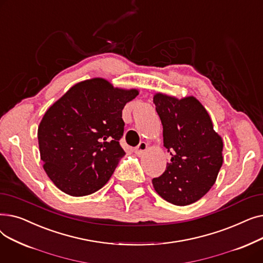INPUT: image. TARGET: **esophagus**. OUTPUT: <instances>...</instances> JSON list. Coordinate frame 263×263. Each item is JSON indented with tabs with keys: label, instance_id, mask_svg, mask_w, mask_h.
Returning <instances> with one entry per match:
<instances>
[{
	"label": "esophagus",
	"instance_id": "obj_1",
	"mask_svg": "<svg viewBox=\"0 0 263 263\" xmlns=\"http://www.w3.org/2000/svg\"><path fill=\"white\" fill-rule=\"evenodd\" d=\"M147 149H148V144L145 143V142H142V143H140L139 146L135 148V154L141 156V155H143L145 153Z\"/></svg>",
	"mask_w": 263,
	"mask_h": 263
}]
</instances>
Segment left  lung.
Returning <instances> with one entry per match:
<instances>
[{
	"instance_id": "1",
	"label": "left lung",
	"mask_w": 263,
	"mask_h": 263,
	"mask_svg": "<svg viewBox=\"0 0 263 263\" xmlns=\"http://www.w3.org/2000/svg\"><path fill=\"white\" fill-rule=\"evenodd\" d=\"M154 103L163 124L164 146L172 159L163 175L153 179V185L173 204L194 203L216 181L223 164V139L194 96L179 99L157 92Z\"/></svg>"
}]
</instances>
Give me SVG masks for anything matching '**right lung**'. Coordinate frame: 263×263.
<instances>
[{
  "label": "right lung",
  "mask_w": 263,
  "mask_h": 263,
  "mask_svg": "<svg viewBox=\"0 0 263 263\" xmlns=\"http://www.w3.org/2000/svg\"><path fill=\"white\" fill-rule=\"evenodd\" d=\"M139 93L92 78L77 83L47 109L37 137L44 170L55 186L80 197L105 185L126 154L119 145L122 109Z\"/></svg>",
  "instance_id": "add662e5"
}]
</instances>
